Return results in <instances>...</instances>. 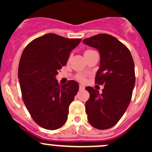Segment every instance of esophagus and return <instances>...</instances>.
<instances>
[{"label":"esophagus","instance_id":"1","mask_svg":"<svg viewBox=\"0 0 152 152\" xmlns=\"http://www.w3.org/2000/svg\"><path fill=\"white\" fill-rule=\"evenodd\" d=\"M84 89H85V87H84L83 85H79V90H84Z\"/></svg>","mask_w":152,"mask_h":152}]
</instances>
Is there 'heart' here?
<instances>
[{"label": "heart", "mask_w": 152, "mask_h": 152, "mask_svg": "<svg viewBox=\"0 0 152 152\" xmlns=\"http://www.w3.org/2000/svg\"><path fill=\"white\" fill-rule=\"evenodd\" d=\"M96 51H94L93 50H91V49H87V50H85V52H84L85 57L87 59V57H89L90 55L94 53ZM76 79H77V80L80 81V82H84V81L85 80V76L84 74H82V73H78V74H76Z\"/></svg>", "instance_id": "1"}]
</instances>
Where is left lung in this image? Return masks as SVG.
<instances>
[{
    "label": "left lung",
    "mask_w": 152,
    "mask_h": 152,
    "mask_svg": "<svg viewBox=\"0 0 152 152\" xmlns=\"http://www.w3.org/2000/svg\"><path fill=\"white\" fill-rule=\"evenodd\" d=\"M100 53V68L96 84L104 85L102 94L87 87L90 98L85 103L89 123L98 129H107L119 121L131 102L135 83L134 64L129 50L115 37L99 34L83 40Z\"/></svg>",
    "instance_id": "1"
}]
</instances>
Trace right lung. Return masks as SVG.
Instances as JSON below:
<instances>
[{
	"mask_svg": "<svg viewBox=\"0 0 152 152\" xmlns=\"http://www.w3.org/2000/svg\"><path fill=\"white\" fill-rule=\"evenodd\" d=\"M81 40L47 34L32 40L23 51L18 67L22 99L33 120L42 128L55 130L66 123L79 84L70 80L59 86L56 76Z\"/></svg>",
	"mask_w": 152,
	"mask_h": 152,
	"instance_id": "right-lung-1",
	"label": "right lung"
}]
</instances>
